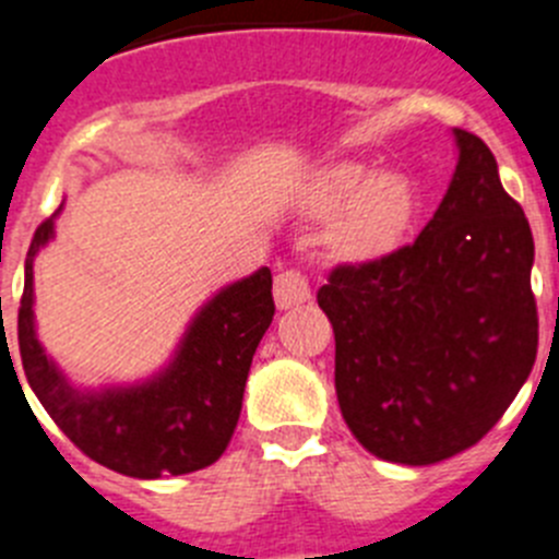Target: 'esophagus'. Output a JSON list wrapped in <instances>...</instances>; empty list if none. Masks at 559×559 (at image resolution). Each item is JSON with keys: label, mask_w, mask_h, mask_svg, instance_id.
Wrapping results in <instances>:
<instances>
[{"label": "esophagus", "mask_w": 559, "mask_h": 559, "mask_svg": "<svg viewBox=\"0 0 559 559\" xmlns=\"http://www.w3.org/2000/svg\"><path fill=\"white\" fill-rule=\"evenodd\" d=\"M309 298V281L300 270H286V273L275 275V304H278V309H292V306L306 304Z\"/></svg>", "instance_id": "1"}]
</instances>
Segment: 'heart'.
Wrapping results in <instances>:
<instances>
[{"label": "heart", "mask_w": 559, "mask_h": 559, "mask_svg": "<svg viewBox=\"0 0 559 559\" xmlns=\"http://www.w3.org/2000/svg\"><path fill=\"white\" fill-rule=\"evenodd\" d=\"M420 192L406 173L367 160H334L311 178L306 211L331 219L325 250L345 264H376L399 253L420 223Z\"/></svg>", "instance_id": "1"}]
</instances>
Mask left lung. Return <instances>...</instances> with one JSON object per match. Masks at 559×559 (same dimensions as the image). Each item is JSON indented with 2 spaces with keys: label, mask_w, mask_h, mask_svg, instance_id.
I'll list each match as a JSON object with an SVG mask.
<instances>
[{
  "label": "left lung",
  "mask_w": 559,
  "mask_h": 559,
  "mask_svg": "<svg viewBox=\"0 0 559 559\" xmlns=\"http://www.w3.org/2000/svg\"><path fill=\"white\" fill-rule=\"evenodd\" d=\"M454 178L415 242L340 264L317 292L342 417L370 454L401 465L476 445L537 356L530 219L479 135L454 128Z\"/></svg>",
  "instance_id": "8db88e82"
}]
</instances>
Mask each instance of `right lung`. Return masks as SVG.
Returning a JSON list of instances; mask_svg holds the SVG:
<instances>
[{
  "label": "right lung",
  "instance_id": "obj_1",
  "mask_svg": "<svg viewBox=\"0 0 559 559\" xmlns=\"http://www.w3.org/2000/svg\"><path fill=\"white\" fill-rule=\"evenodd\" d=\"M52 219L35 228L19 306V354L35 399L85 456L117 474L158 479L217 462L242 412L250 361L273 323L270 270L261 267L219 289L198 311L175 359L158 376L144 384L85 392L69 384L35 336L33 261L52 239Z\"/></svg>",
  "mask_w": 559,
  "mask_h": 559
}]
</instances>
